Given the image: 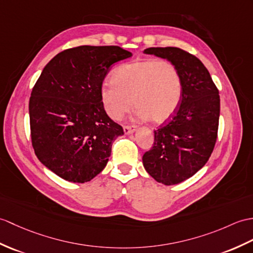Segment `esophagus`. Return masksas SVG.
<instances>
[{
    "label": "esophagus",
    "mask_w": 253,
    "mask_h": 253,
    "mask_svg": "<svg viewBox=\"0 0 253 253\" xmlns=\"http://www.w3.org/2000/svg\"><path fill=\"white\" fill-rule=\"evenodd\" d=\"M134 130H136V127H134V126H125V127H124V132H125V134L132 133Z\"/></svg>",
    "instance_id": "34e87169"
}]
</instances>
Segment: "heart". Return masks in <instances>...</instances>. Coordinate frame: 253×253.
Listing matches in <instances>:
<instances>
[{
    "mask_svg": "<svg viewBox=\"0 0 253 253\" xmlns=\"http://www.w3.org/2000/svg\"><path fill=\"white\" fill-rule=\"evenodd\" d=\"M100 87V99L111 119L120 121L131 110L134 99L141 119L163 124L171 119L182 98V79L167 60L144 59L125 63Z\"/></svg>",
    "mask_w": 253,
    "mask_h": 253,
    "instance_id": "obj_1",
    "label": "heart"
}]
</instances>
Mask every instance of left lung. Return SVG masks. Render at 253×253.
I'll return each mask as SVG.
<instances>
[{"label": "left lung", "mask_w": 253, "mask_h": 253, "mask_svg": "<svg viewBox=\"0 0 253 253\" xmlns=\"http://www.w3.org/2000/svg\"><path fill=\"white\" fill-rule=\"evenodd\" d=\"M174 64L182 79V98L171 119L154 130V143L142 157L146 171L165 185L181 183L202 169L218 137L220 96L206 67L178 47H150Z\"/></svg>", "instance_id": "left-lung-1"}]
</instances>
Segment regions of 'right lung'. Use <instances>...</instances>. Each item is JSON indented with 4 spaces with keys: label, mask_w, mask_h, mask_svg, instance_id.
<instances>
[{
    "label": "right lung",
    "mask_w": 253,
    "mask_h": 253,
    "mask_svg": "<svg viewBox=\"0 0 253 253\" xmlns=\"http://www.w3.org/2000/svg\"><path fill=\"white\" fill-rule=\"evenodd\" d=\"M120 46H79L46 64L30 101L32 146L40 162L60 178L84 183L107 166L123 127L105 113L100 99L113 63L131 57Z\"/></svg>",
    "instance_id": "1"
}]
</instances>
